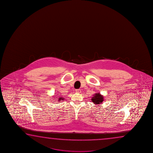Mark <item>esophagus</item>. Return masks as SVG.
<instances>
[{
  "label": "esophagus",
  "mask_w": 153,
  "mask_h": 153,
  "mask_svg": "<svg viewBox=\"0 0 153 153\" xmlns=\"http://www.w3.org/2000/svg\"><path fill=\"white\" fill-rule=\"evenodd\" d=\"M75 92H76V93H80L81 92V90L80 89H76V90H75Z\"/></svg>",
  "instance_id": "esophagus-1"
}]
</instances>
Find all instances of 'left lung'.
Returning a JSON list of instances; mask_svg holds the SVG:
<instances>
[{
  "label": "left lung",
  "instance_id": "left-lung-1",
  "mask_svg": "<svg viewBox=\"0 0 153 153\" xmlns=\"http://www.w3.org/2000/svg\"><path fill=\"white\" fill-rule=\"evenodd\" d=\"M103 96L100 94L96 93L94 95L93 97L91 98V101L95 104H100L102 103L103 101Z\"/></svg>",
  "mask_w": 153,
  "mask_h": 153
}]
</instances>
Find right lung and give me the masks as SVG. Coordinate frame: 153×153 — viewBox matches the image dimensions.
<instances>
[{
  "instance_id": "1",
  "label": "right lung",
  "mask_w": 153,
  "mask_h": 153,
  "mask_svg": "<svg viewBox=\"0 0 153 153\" xmlns=\"http://www.w3.org/2000/svg\"><path fill=\"white\" fill-rule=\"evenodd\" d=\"M64 100V99H62V97H60V98H59V101H60V100Z\"/></svg>"
}]
</instances>
